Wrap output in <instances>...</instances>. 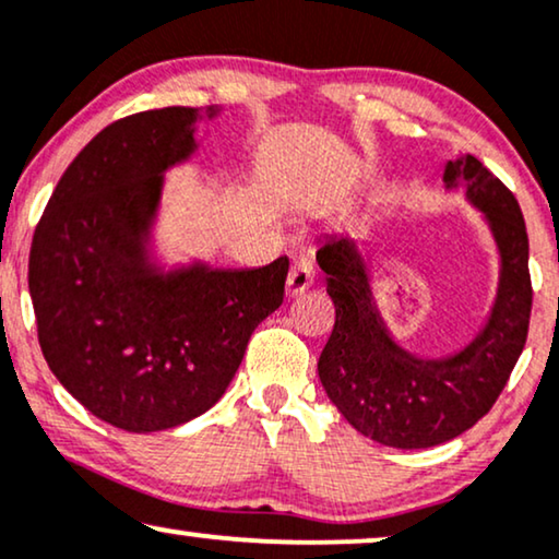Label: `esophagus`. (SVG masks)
<instances>
[{
    "label": "esophagus",
    "mask_w": 559,
    "mask_h": 559,
    "mask_svg": "<svg viewBox=\"0 0 559 559\" xmlns=\"http://www.w3.org/2000/svg\"><path fill=\"white\" fill-rule=\"evenodd\" d=\"M311 281H314V267H311L307 260H296V263L292 265V271H288L286 294L288 296L304 294L311 286Z\"/></svg>",
    "instance_id": "esophagus-1"
}]
</instances>
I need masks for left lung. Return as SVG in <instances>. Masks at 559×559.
Returning a JSON list of instances; mask_svg holds the SVG:
<instances>
[{
	"instance_id": "obj_1",
	"label": "left lung",
	"mask_w": 559,
	"mask_h": 559,
	"mask_svg": "<svg viewBox=\"0 0 559 559\" xmlns=\"http://www.w3.org/2000/svg\"><path fill=\"white\" fill-rule=\"evenodd\" d=\"M444 183H465L501 252V281L486 330L457 355L421 360L391 340L355 240L330 235L317 250L334 301L319 381L360 435L399 450L435 448L483 419L509 383L530 334V237L516 197L475 155L450 160Z\"/></svg>"
}]
</instances>
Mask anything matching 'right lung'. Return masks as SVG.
<instances>
[{
	"mask_svg": "<svg viewBox=\"0 0 559 559\" xmlns=\"http://www.w3.org/2000/svg\"><path fill=\"white\" fill-rule=\"evenodd\" d=\"M197 119L193 107H163L104 128L66 168L29 248L43 357L81 406L138 435L217 404L286 294L288 258L166 275L147 263L163 170L193 153Z\"/></svg>",
	"mask_w": 559,
	"mask_h": 559,
	"instance_id": "add662e5",
	"label": "right lung"
}]
</instances>
